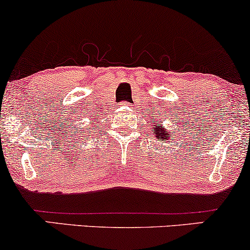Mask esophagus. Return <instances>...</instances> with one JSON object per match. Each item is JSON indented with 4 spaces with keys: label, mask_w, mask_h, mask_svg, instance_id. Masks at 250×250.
I'll return each mask as SVG.
<instances>
[{
    "label": "esophagus",
    "mask_w": 250,
    "mask_h": 250,
    "mask_svg": "<svg viewBox=\"0 0 250 250\" xmlns=\"http://www.w3.org/2000/svg\"><path fill=\"white\" fill-rule=\"evenodd\" d=\"M122 104H123V105H127V104H129V103L125 101V102H122Z\"/></svg>",
    "instance_id": "1"
}]
</instances>
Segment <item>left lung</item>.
<instances>
[{"instance_id":"1","label":"left lung","mask_w":250,"mask_h":250,"mask_svg":"<svg viewBox=\"0 0 250 250\" xmlns=\"http://www.w3.org/2000/svg\"><path fill=\"white\" fill-rule=\"evenodd\" d=\"M154 129H155V131H157V134H159L156 137H161L162 140H166V139H168V137H169L168 134H166L165 130H163V129L161 128V125H155ZM154 129H153V130H154ZM160 132H161L162 134H160Z\"/></svg>"}]
</instances>
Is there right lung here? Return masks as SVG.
Instances as JSON below:
<instances>
[{
  "label": "right lung",
  "instance_id": "right-lung-1",
  "mask_svg": "<svg viewBox=\"0 0 250 250\" xmlns=\"http://www.w3.org/2000/svg\"><path fill=\"white\" fill-rule=\"evenodd\" d=\"M88 129H89V128H88Z\"/></svg>",
  "mask_w": 250,
  "mask_h": 250
}]
</instances>
